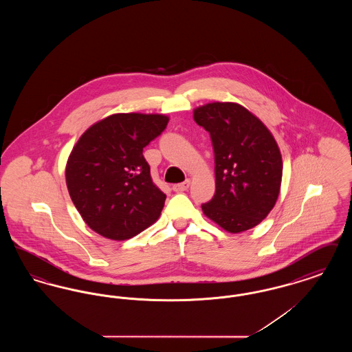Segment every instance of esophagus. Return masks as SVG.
Segmentation results:
<instances>
[{"instance_id":"34e87169","label":"esophagus","mask_w":352,"mask_h":352,"mask_svg":"<svg viewBox=\"0 0 352 352\" xmlns=\"http://www.w3.org/2000/svg\"><path fill=\"white\" fill-rule=\"evenodd\" d=\"M188 187H190V181H188V179H187V181H184L182 184H173V190H174L175 192H182V191H186Z\"/></svg>"}]
</instances>
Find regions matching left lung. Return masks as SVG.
<instances>
[{
	"label": "left lung",
	"mask_w": 352,
	"mask_h": 352,
	"mask_svg": "<svg viewBox=\"0 0 352 352\" xmlns=\"http://www.w3.org/2000/svg\"><path fill=\"white\" fill-rule=\"evenodd\" d=\"M194 120L211 137L215 194L201 204L207 218L237 234L267 218L280 194L283 158L268 128L234 102H210Z\"/></svg>",
	"instance_id": "obj_1"
}]
</instances>
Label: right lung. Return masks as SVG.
Segmentation results:
<instances>
[{
	"label": "right lung",
	"mask_w": 352,
	"mask_h": 352,
	"mask_svg": "<svg viewBox=\"0 0 352 352\" xmlns=\"http://www.w3.org/2000/svg\"><path fill=\"white\" fill-rule=\"evenodd\" d=\"M168 122L164 115L118 113L79 138L68 158L66 182L91 230L126 240L160 218L166 195L153 184L142 151Z\"/></svg>",
	"instance_id": "obj_1"
}]
</instances>
